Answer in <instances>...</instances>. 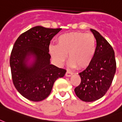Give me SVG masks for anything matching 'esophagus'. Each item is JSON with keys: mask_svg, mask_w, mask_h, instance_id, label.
Instances as JSON below:
<instances>
[{"mask_svg": "<svg viewBox=\"0 0 122 122\" xmlns=\"http://www.w3.org/2000/svg\"><path fill=\"white\" fill-rule=\"evenodd\" d=\"M72 75V73L71 72H70V71H68V70L66 71V72L65 74V76L66 77H70Z\"/></svg>", "mask_w": 122, "mask_h": 122, "instance_id": "1", "label": "esophagus"}]
</instances>
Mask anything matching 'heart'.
<instances>
[{
	"label": "heart",
	"mask_w": 122,
	"mask_h": 122,
	"mask_svg": "<svg viewBox=\"0 0 122 122\" xmlns=\"http://www.w3.org/2000/svg\"><path fill=\"white\" fill-rule=\"evenodd\" d=\"M50 53L57 63H64L68 54L72 67L85 68L93 60L96 52V39L93 34L74 32L61 35L57 39V45L50 46Z\"/></svg>",
	"instance_id": "obj_1"
}]
</instances>
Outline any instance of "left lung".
I'll return each mask as SVG.
<instances>
[{
  "mask_svg": "<svg viewBox=\"0 0 122 122\" xmlns=\"http://www.w3.org/2000/svg\"><path fill=\"white\" fill-rule=\"evenodd\" d=\"M96 39V52L91 65L79 73L81 83L74 89L77 97L91 102L106 94L116 72L114 50L105 39L95 30L91 29Z\"/></svg>",
  "mask_w": 122,
  "mask_h": 122,
  "instance_id": "1",
  "label": "left lung"
}]
</instances>
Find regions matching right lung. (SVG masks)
<instances>
[{
    "mask_svg": "<svg viewBox=\"0 0 122 122\" xmlns=\"http://www.w3.org/2000/svg\"><path fill=\"white\" fill-rule=\"evenodd\" d=\"M61 30L35 26L22 33L13 45L10 59L13 85L30 101L47 98L54 82L66 72L50 64V41Z\"/></svg>",
    "mask_w": 122,
    "mask_h": 122,
    "instance_id": "obj_1",
    "label": "right lung"
}]
</instances>
